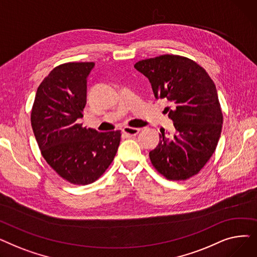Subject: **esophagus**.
<instances>
[{
    "mask_svg": "<svg viewBox=\"0 0 257 257\" xmlns=\"http://www.w3.org/2000/svg\"><path fill=\"white\" fill-rule=\"evenodd\" d=\"M140 128H132V127H124L123 129H121V131H123L125 134H127V136H137V134L140 132Z\"/></svg>",
    "mask_w": 257,
    "mask_h": 257,
    "instance_id": "1",
    "label": "esophagus"
}]
</instances>
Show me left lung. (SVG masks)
I'll list each match as a JSON object with an SVG mask.
<instances>
[{
	"label": "left lung",
	"instance_id": "1",
	"mask_svg": "<svg viewBox=\"0 0 257 257\" xmlns=\"http://www.w3.org/2000/svg\"><path fill=\"white\" fill-rule=\"evenodd\" d=\"M134 67L152 85L156 99L174 121L173 137L159 133V143L149 156L154 169L168 180L181 181L197 175L218 146L223 112L213 81L196 61L180 55L143 59Z\"/></svg>",
	"mask_w": 257,
	"mask_h": 257
}]
</instances>
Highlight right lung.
Returning a JSON list of instances; mask_svg holds the SVG:
<instances>
[{"mask_svg": "<svg viewBox=\"0 0 257 257\" xmlns=\"http://www.w3.org/2000/svg\"><path fill=\"white\" fill-rule=\"evenodd\" d=\"M93 62H66L54 67L39 84L31 125L40 153L59 176L76 185L98 180L109 168L120 130L98 132L77 123L86 104V78Z\"/></svg>", "mask_w": 257, "mask_h": 257, "instance_id": "right-lung-1", "label": "right lung"}]
</instances>
